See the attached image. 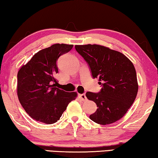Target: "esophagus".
I'll list each match as a JSON object with an SVG mask.
<instances>
[{"mask_svg": "<svg viewBox=\"0 0 158 158\" xmlns=\"http://www.w3.org/2000/svg\"><path fill=\"white\" fill-rule=\"evenodd\" d=\"M79 98H81V100L82 101H86L87 100V98H86V96H85V94H80L79 95Z\"/></svg>", "mask_w": 158, "mask_h": 158, "instance_id": "esophagus-1", "label": "esophagus"}]
</instances>
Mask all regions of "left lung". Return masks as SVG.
<instances>
[{
  "label": "left lung",
  "instance_id": "obj_1",
  "mask_svg": "<svg viewBox=\"0 0 158 158\" xmlns=\"http://www.w3.org/2000/svg\"><path fill=\"white\" fill-rule=\"evenodd\" d=\"M77 52L90 66L93 78L102 85L100 93H86L97 105L90 120L108 125L120 120L133 103L138 91L135 68L124 54L103 45H76Z\"/></svg>",
  "mask_w": 158,
  "mask_h": 158
}]
</instances>
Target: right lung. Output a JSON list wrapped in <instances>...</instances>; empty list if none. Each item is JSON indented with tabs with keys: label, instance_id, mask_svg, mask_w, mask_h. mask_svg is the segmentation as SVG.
Segmentation results:
<instances>
[{
	"label": "right lung",
	"instance_id": "obj_1",
	"mask_svg": "<svg viewBox=\"0 0 158 158\" xmlns=\"http://www.w3.org/2000/svg\"><path fill=\"white\" fill-rule=\"evenodd\" d=\"M73 45L56 43L41 50L18 72L17 95L25 110L34 120L45 124L57 122L77 93L55 87L58 73L57 60Z\"/></svg>",
	"mask_w": 158,
	"mask_h": 158
}]
</instances>
